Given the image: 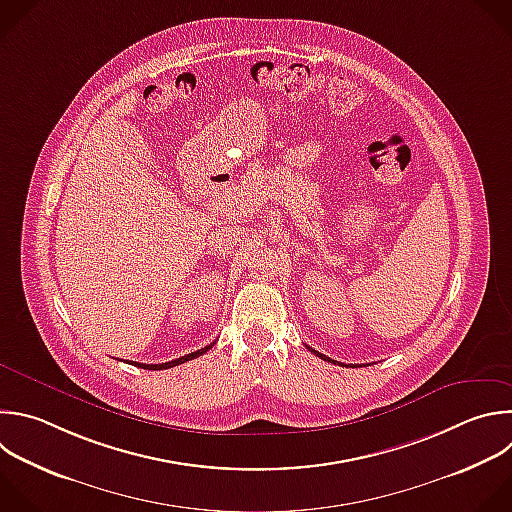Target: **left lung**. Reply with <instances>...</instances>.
I'll use <instances>...</instances> for the list:
<instances>
[{
	"instance_id": "1",
	"label": "left lung",
	"mask_w": 512,
	"mask_h": 512,
	"mask_svg": "<svg viewBox=\"0 0 512 512\" xmlns=\"http://www.w3.org/2000/svg\"><path fill=\"white\" fill-rule=\"evenodd\" d=\"M311 352H313L317 358H321L323 362H331V364H335V360H331V358H327V356H323V354H319V352H315V350H311ZM337 366H344V364H339V362H337ZM352 368H354V366H352Z\"/></svg>"
}]
</instances>
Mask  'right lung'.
<instances>
[{
  "label": "right lung",
  "mask_w": 512,
  "mask_h": 512,
  "mask_svg": "<svg viewBox=\"0 0 512 512\" xmlns=\"http://www.w3.org/2000/svg\"><path fill=\"white\" fill-rule=\"evenodd\" d=\"M213 346H215V344H211V346H207V348H201V350H197V352H191V354H187V356H183V358H177V360H173V362H164V364H138V362H128V364L138 366V368H144V370H168V368H175V366H179V364H185V362H189V360H195V358L203 356V354L209 352Z\"/></svg>",
  "instance_id": "add662e5"
}]
</instances>
